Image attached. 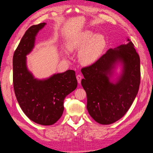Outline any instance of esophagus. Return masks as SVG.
I'll return each instance as SVG.
<instances>
[{"label":"esophagus","instance_id":"34e87169","mask_svg":"<svg viewBox=\"0 0 153 153\" xmlns=\"http://www.w3.org/2000/svg\"><path fill=\"white\" fill-rule=\"evenodd\" d=\"M76 79H77V81H78V84H80L81 83V80L82 79V76L81 75H76Z\"/></svg>","mask_w":153,"mask_h":153}]
</instances>
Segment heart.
I'll return each mask as SVG.
<instances>
[{
	"label": "heart",
	"mask_w": 153,
	"mask_h": 153,
	"mask_svg": "<svg viewBox=\"0 0 153 153\" xmlns=\"http://www.w3.org/2000/svg\"><path fill=\"white\" fill-rule=\"evenodd\" d=\"M105 45L106 40L103 35H95L91 30H85L69 40L67 48L69 51L82 49L79 53L80 61L90 64L99 58Z\"/></svg>",
	"instance_id": "b5f03b06"
}]
</instances>
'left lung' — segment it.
I'll return each mask as SVG.
<instances>
[{"mask_svg": "<svg viewBox=\"0 0 153 153\" xmlns=\"http://www.w3.org/2000/svg\"><path fill=\"white\" fill-rule=\"evenodd\" d=\"M127 44L109 49L98 61L83 68L82 85L87 94V108L94 121L110 124L123 117L130 108L140 83V57L129 38ZM123 64V75L115 85L110 83L114 64Z\"/></svg>", "mask_w": 153, "mask_h": 153, "instance_id": "obj_1", "label": "left lung"}]
</instances>
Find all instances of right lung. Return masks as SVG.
Returning a JSON list of instances; mask_svg holds the SVG:
<instances>
[{"label":"right lung","instance_id":"add662e5","mask_svg":"<svg viewBox=\"0 0 153 153\" xmlns=\"http://www.w3.org/2000/svg\"><path fill=\"white\" fill-rule=\"evenodd\" d=\"M46 23L27 30L13 58V87L23 112L34 123L49 126L56 123L64 111V100L77 87L75 72L68 70L55 74L47 80H38L26 66V55L34 46L35 37Z\"/></svg>","mask_w":153,"mask_h":153}]
</instances>
